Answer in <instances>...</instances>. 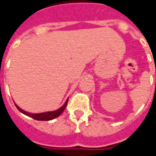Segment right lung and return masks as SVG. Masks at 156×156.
I'll list each match as a JSON object with an SVG mask.
<instances>
[{
  "instance_id": "add662e5",
  "label": "right lung",
  "mask_w": 156,
  "mask_h": 156,
  "mask_svg": "<svg viewBox=\"0 0 156 156\" xmlns=\"http://www.w3.org/2000/svg\"><path fill=\"white\" fill-rule=\"evenodd\" d=\"M69 99V98H68ZM68 99L66 100V102H65V104L63 105L62 107L59 108L57 111H49V112H44V113H40V114H31V113H28L26 111H23L22 109H21L18 106H16L15 104V106L16 107V108L18 109L19 111H21V113H23L24 115H26L28 116H30V117L33 118L34 119L36 120H40V121H49V120L54 119L55 118L58 117L62 113L63 111L65 110V108L67 106V102H68Z\"/></svg>"
}]
</instances>
